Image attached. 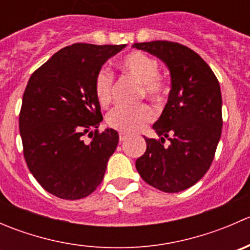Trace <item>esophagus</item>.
I'll list each match as a JSON object with an SVG mask.
<instances>
[{
    "label": "esophagus",
    "instance_id": "esophagus-1",
    "mask_svg": "<svg viewBox=\"0 0 250 250\" xmlns=\"http://www.w3.org/2000/svg\"><path fill=\"white\" fill-rule=\"evenodd\" d=\"M128 135L125 134V133H120V141H125V139H127Z\"/></svg>",
    "mask_w": 250,
    "mask_h": 250
}]
</instances>
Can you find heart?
<instances>
[{
    "instance_id": "b5f03b06",
    "label": "heart",
    "mask_w": 250,
    "mask_h": 250,
    "mask_svg": "<svg viewBox=\"0 0 250 250\" xmlns=\"http://www.w3.org/2000/svg\"><path fill=\"white\" fill-rule=\"evenodd\" d=\"M118 67L140 84L141 95L161 100L167 93V81L158 72L160 65L155 58L135 50L118 62ZM94 94L102 106L109 105L112 92V75L100 69L94 77ZM155 120V111L147 104L133 109L116 107L107 115L106 123L112 129L122 133H135Z\"/></svg>"
}]
</instances>
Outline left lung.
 I'll use <instances>...</instances> for the list:
<instances>
[{"label":"left lung","mask_w":250,"mask_h":250,"mask_svg":"<svg viewBox=\"0 0 250 250\" xmlns=\"http://www.w3.org/2000/svg\"><path fill=\"white\" fill-rule=\"evenodd\" d=\"M162 60L172 89L153 123L160 139L145 137L146 151L135 162L141 178L163 192H180L195 185L213 162L221 137L220 85L206 62L188 47L169 41L132 46ZM171 141L163 146L165 138Z\"/></svg>","instance_id":"obj_1"}]
</instances>
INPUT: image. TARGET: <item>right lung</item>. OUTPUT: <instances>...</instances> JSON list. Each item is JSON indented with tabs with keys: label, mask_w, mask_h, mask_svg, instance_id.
I'll return each mask as SVG.
<instances>
[{
	"label": "right lung",
	"mask_w": 250,
	"mask_h": 250,
	"mask_svg": "<svg viewBox=\"0 0 250 250\" xmlns=\"http://www.w3.org/2000/svg\"><path fill=\"white\" fill-rule=\"evenodd\" d=\"M127 44L75 43L55 53L30 77L22 95L19 130L24 157L40 185L62 200H80L104 178L118 144L103 121L94 77ZM93 140L85 144L83 135Z\"/></svg>",
	"instance_id": "right-lung-1"
}]
</instances>
